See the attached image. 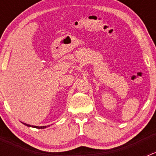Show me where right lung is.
Listing matches in <instances>:
<instances>
[{"label": "right lung", "mask_w": 156, "mask_h": 156, "mask_svg": "<svg viewBox=\"0 0 156 156\" xmlns=\"http://www.w3.org/2000/svg\"><path fill=\"white\" fill-rule=\"evenodd\" d=\"M23 124L26 125V126H29V127H34V128H37V129H44V128H47L48 126H32V125L30 124H27V123H24L23 122Z\"/></svg>", "instance_id": "obj_1"}]
</instances>
